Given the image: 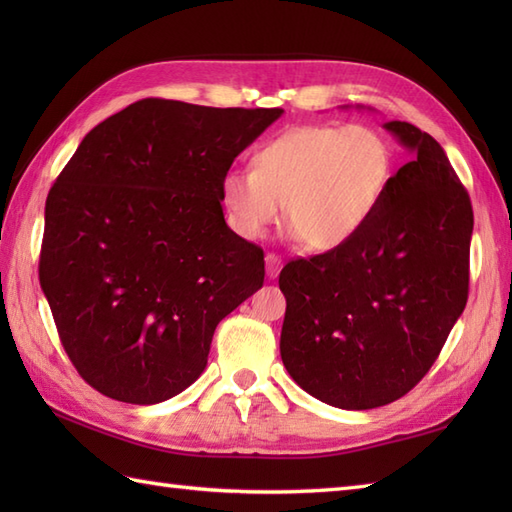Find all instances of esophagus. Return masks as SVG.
Here are the masks:
<instances>
[{"label":"esophagus","mask_w":512,"mask_h":512,"mask_svg":"<svg viewBox=\"0 0 512 512\" xmlns=\"http://www.w3.org/2000/svg\"><path fill=\"white\" fill-rule=\"evenodd\" d=\"M279 270H281V257H277V255H273V253H268V255H266V275H268L270 279H275V277L279 275Z\"/></svg>","instance_id":"1"}]
</instances>
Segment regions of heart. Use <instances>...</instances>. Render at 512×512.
Returning a JSON list of instances; mask_svg holds the SVG:
<instances>
[{
    "label": "heart",
    "mask_w": 512,
    "mask_h": 512,
    "mask_svg": "<svg viewBox=\"0 0 512 512\" xmlns=\"http://www.w3.org/2000/svg\"><path fill=\"white\" fill-rule=\"evenodd\" d=\"M391 176L385 138L363 125H303L257 149L253 169H228L222 182L226 224L262 239L284 206L290 237L328 253L361 231Z\"/></svg>",
    "instance_id": "1"
}]
</instances>
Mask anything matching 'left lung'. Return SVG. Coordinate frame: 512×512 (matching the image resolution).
I'll return each instance as SVG.
<instances>
[{
    "mask_svg": "<svg viewBox=\"0 0 512 512\" xmlns=\"http://www.w3.org/2000/svg\"><path fill=\"white\" fill-rule=\"evenodd\" d=\"M409 151L367 224L341 248L295 259L281 361L325 405L363 411L416 387L469 297L473 209L436 138L383 125Z\"/></svg>",
    "mask_w": 512,
    "mask_h": 512,
    "instance_id": "left-lung-1",
    "label": "left lung"
}]
</instances>
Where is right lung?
I'll use <instances>...</instances> for the list:
<instances>
[{
    "label": "right lung",
    "mask_w": 512,
    "mask_h": 512,
    "mask_svg": "<svg viewBox=\"0 0 512 512\" xmlns=\"http://www.w3.org/2000/svg\"><path fill=\"white\" fill-rule=\"evenodd\" d=\"M284 110L143 99L81 140L46 200L39 281L76 372L156 405L200 378L213 332L264 286L220 182Z\"/></svg>",
    "instance_id": "obj_1"
}]
</instances>
